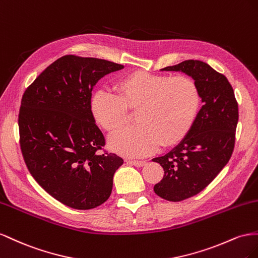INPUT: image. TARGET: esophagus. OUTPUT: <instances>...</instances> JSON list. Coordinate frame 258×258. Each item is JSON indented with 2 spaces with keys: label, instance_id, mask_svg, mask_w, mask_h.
<instances>
[{
  "label": "esophagus",
  "instance_id": "obj_1",
  "mask_svg": "<svg viewBox=\"0 0 258 258\" xmlns=\"http://www.w3.org/2000/svg\"><path fill=\"white\" fill-rule=\"evenodd\" d=\"M128 163L134 165V166H137V167H142V166L146 165L147 162L146 161H128Z\"/></svg>",
  "mask_w": 258,
  "mask_h": 258
}]
</instances>
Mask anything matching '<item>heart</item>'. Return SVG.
Wrapping results in <instances>:
<instances>
[{"label":"heart","instance_id":"obj_1","mask_svg":"<svg viewBox=\"0 0 258 258\" xmlns=\"http://www.w3.org/2000/svg\"><path fill=\"white\" fill-rule=\"evenodd\" d=\"M117 95L97 91L91 99L92 114L101 127L115 131L127 119V109H136L134 126L110 135L109 148L125 157H145L160 145L180 142L192 126L200 94L187 77L158 75L135 70L115 83Z\"/></svg>","mask_w":258,"mask_h":258}]
</instances>
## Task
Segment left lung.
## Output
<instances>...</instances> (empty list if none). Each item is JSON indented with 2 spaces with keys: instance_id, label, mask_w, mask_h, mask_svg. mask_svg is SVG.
Here are the masks:
<instances>
[{
  "instance_id": "8db88e82",
  "label": "left lung",
  "mask_w": 258,
  "mask_h": 258,
  "mask_svg": "<svg viewBox=\"0 0 258 258\" xmlns=\"http://www.w3.org/2000/svg\"><path fill=\"white\" fill-rule=\"evenodd\" d=\"M161 71H179L192 78L203 102L180 143L152 159L164 170L154 192L178 202L202 191L229 161L239 119L238 102L227 78L203 61L185 60Z\"/></svg>"
}]
</instances>
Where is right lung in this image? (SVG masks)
<instances>
[{
    "label": "right lung",
    "instance_id": "1",
    "mask_svg": "<svg viewBox=\"0 0 258 258\" xmlns=\"http://www.w3.org/2000/svg\"><path fill=\"white\" fill-rule=\"evenodd\" d=\"M124 66L98 58L63 56L44 70L21 99L20 148L29 172L56 200L91 210L108 200L123 164L99 152L105 137L91 110L94 86Z\"/></svg>",
    "mask_w": 258,
    "mask_h": 258
}]
</instances>
